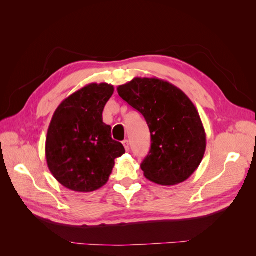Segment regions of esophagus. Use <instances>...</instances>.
Wrapping results in <instances>:
<instances>
[{
    "label": "esophagus",
    "mask_w": 256,
    "mask_h": 256,
    "mask_svg": "<svg viewBox=\"0 0 256 256\" xmlns=\"http://www.w3.org/2000/svg\"><path fill=\"white\" fill-rule=\"evenodd\" d=\"M122 145H124V147H125V150H126L127 152H129V141H128V140L122 141Z\"/></svg>",
    "instance_id": "34e87169"
}]
</instances>
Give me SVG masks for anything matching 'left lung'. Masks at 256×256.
Returning <instances> with one entry per match:
<instances>
[{
	"label": "left lung",
	"mask_w": 256,
	"mask_h": 256,
	"mask_svg": "<svg viewBox=\"0 0 256 256\" xmlns=\"http://www.w3.org/2000/svg\"><path fill=\"white\" fill-rule=\"evenodd\" d=\"M118 95L146 120L150 150L141 164L147 180L180 184L196 172L206 150V134L196 106L168 81L134 78L120 85Z\"/></svg>",
	"instance_id": "8db88e82"
}]
</instances>
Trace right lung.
<instances>
[{"label": "right lung", "mask_w": 256, "mask_h": 256, "mask_svg": "<svg viewBox=\"0 0 256 256\" xmlns=\"http://www.w3.org/2000/svg\"><path fill=\"white\" fill-rule=\"evenodd\" d=\"M113 85L90 83L54 112L46 138V159L54 178L69 190L92 192L104 186L116 158L125 154L102 120Z\"/></svg>", "instance_id": "right-lung-1"}]
</instances>
